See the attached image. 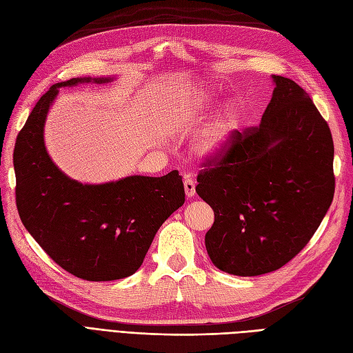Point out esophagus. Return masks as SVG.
<instances>
[{
  "label": "esophagus",
  "instance_id": "34e87169",
  "mask_svg": "<svg viewBox=\"0 0 353 353\" xmlns=\"http://www.w3.org/2000/svg\"><path fill=\"white\" fill-rule=\"evenodd\" d=\"M184 190H185V196H187L188 199L194 197V194H196V184H194V181L191 179V178H185V179H184Z\"/></svg>",
  "mask_w": 353,
  "mask_h": 353
}]
</instances>
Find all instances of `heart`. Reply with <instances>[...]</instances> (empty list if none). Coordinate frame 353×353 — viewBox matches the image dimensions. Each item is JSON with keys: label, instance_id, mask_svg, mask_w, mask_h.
<instances>
[{"label": "heart", "instance_id": "1", "mask_svg": "<svg viewBox=\"0 0 353 353\" xmlns=\"http://www.w3.org/2000/svg\"><path fill=\"white\" fill-rule=\"evenodd\" d=\"M208 101L206 95H200V99H196L191 103L185 104L183 109L178 110L174 116L175 126H187L190 122H193L194 110L203 109V104ZM239 110L236 108H228L223 110L219 116L213 119L205 131H203L197 152L201 157L215 160L225 154L232 144L234 132L239 128Z\"/></svg>", "mask_w": 353, "mask_h": 353}]
</instances>
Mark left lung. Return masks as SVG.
<instances>
[{"label":"left lung","mask_w":353,"mask_h":353,"mask_svg":"<svg viewBox=\"0 0 353 353\" xmlns=\"http://www.w3.org/2000/svg\"><path fill=\"white\" fill-rule=\"evenodd\" d=\"M272 79L261 123L234 132L230 150L208 159L197 175V194L215 213L208 254L232 275L268 274L292 261L334 196L328 123L294 81Z\"/></svg>","instance_id":"8db88e82"}]
</instances>
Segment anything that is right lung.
<instances>
[{
	"label": "right lung",
	"instance_id": "1",
	"mask_svg": "<svg viewBox=\"0 0 353 353\" xmlns=\"http://www.w3.org/2000/svg\"><path fill=\"white\" fill-rule=\"evenodd\" d=\"M113 78H73L42 95L19 132L13 163L16 205L25 228L63 270L87 281H113L140 268L160 225L184 205L178 170L82 184L54 165L44 125L59 88Z\"/></svg>",
	"mask_w": 353,
	"mask_h": 353
}]
</instances>
